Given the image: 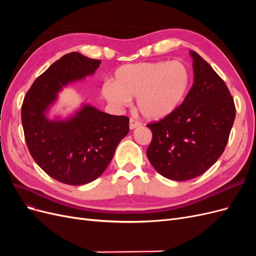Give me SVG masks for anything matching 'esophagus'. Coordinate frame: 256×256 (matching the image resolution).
Instances as JSON below:
<instances>
[{"mask_svg":"<svg viewBox=\"0 0 256 256\" xmlns=\"http://www.w3.org/2000/svg\"><path fill=\"white\" fill-rule=\"evenodd\" d=\"M142 125V124L138 122V120H134V118H130V120H129V128L131 129V130H134V129H136V128H138V127H140Z\"/></svg>","mask_w":256,"mask_h":256,"instance_id":"obj_1","label":"esophagus"}]
</instances>
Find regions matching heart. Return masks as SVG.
Here are the masks:
<instances>
[{
    "mask_svg": "<svg viewBox=\"0 0 256 256\" xmlns=\"http://www.w3.org/2000/svg\"><path fill=\"white\" fill-rule=\"evenodd\" d=\"M191 72L180 60L126 64L116 69L112 83L102 85V95L115 108L136 97V109L148 120H160L175 112L190 90Z\"/></svg>",
    "mask_w": 256,
    "mask_h": 256,
    "instance_id": "1",
    "label": "heart"
}]
</instances>
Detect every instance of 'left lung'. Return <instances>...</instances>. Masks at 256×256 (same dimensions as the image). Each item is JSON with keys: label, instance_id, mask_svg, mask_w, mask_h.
I'll return each mask as SVG.
<instances>
[{"label": "left lung", "instance_id": "8db88e82", "mask_svg": "<svg viewBox=\"0 0 256 256\" xmlns=\"http://www.w3.org/2000/svg\"><path fill=\"white\" fill-rule=\"evenodd\" d=\"M190 56L194 81L182 104L168 118L147 125L152 134L147 158L158 173L177 182L202 175L216 164L236 115L226 84L196 51Z\"/></svg>", "mask_w": 256, "mask_h": 256}]
</instances>
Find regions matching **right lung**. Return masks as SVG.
I'll return each mask as SVG.
<instances>
[{
    "instance_id": "1",
    "label": "right lung",
    "mask_w": 256,
    "mask_h": 256,
    "mask_svg": "<svg viewBox=\"0 0 256 256\" xmlns=\"http://www.w3.org/2000/svg\"><path fill=\"white\" fill-rule=\"evenodd\" d=\"M100 63L78 52L65 54L38 76L23 100L21 120L30 156L63 184L80 186L95 180L129 132L127 116L110 115L90 104L64 120L46 116L62 88L94 74Z\"/></svg>"
}]
</instances>
